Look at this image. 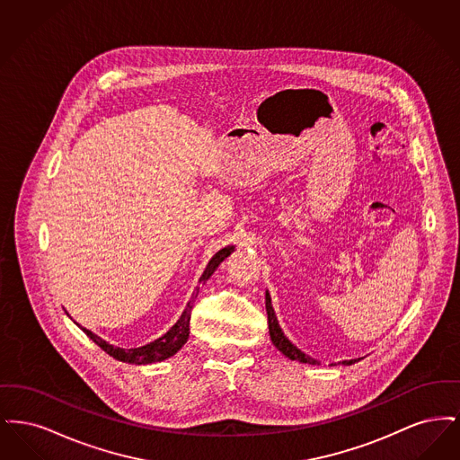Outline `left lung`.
<instances>
[{
    "instance_id": "8db88e82",
    "label": "left lung",
    "mask_w": 460,
    "mask_h": 460,
    "mask_svg": "<svg viewBox=\"0 0 460 460\" xmlns=\"http://www.w3.org/2000/svg\"><path fill=\"white\" fill-rule=\"evenodd\" d=\"M265 308H267L269 334H270V340H272L274 347H276L278 350L281 351L283 355H286L288 358H291V360H298V362L312 364V366L319 364L317 360H314L312 357H308V355L304 353V351L298 350V349H296V347H295V345L286 338L283 329L279 328V324H278V319H276L274 308H272V304H270V295H269V293H265ZM353 362H357V360H345L343 364H349V366H350Z\"/></svg>"
}]
</instances>
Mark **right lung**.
<instances>
[{
	"instance_id": "1",
	"label": "right lung",
	"mask_w": 460,
	"mask_h": 460,
	"mask_svg": "<svg viewBox=\"0 0 460 460\" xmlns=\"http://www.w3.org/2000/svg\"><path fill=\"white\" fill-rule=\"evenodd\" d=\"M234 250V246H226L219 250L207 265L205 272L201 274L199 281H207L214 270L219 267V263L231 255V252ZM199 289V288H198ZM197 293L193 295V298L188 302V305L184 308L182 315L179 317V321L175 323L172 328L169 329L162 338L155 340L152 343L145 345V347H137V349H119V347H113L107 343L105 340H102L98 334L91 332L89 329H83L89 338L102 349L103 351H107L110 357H113L115 360H120V362H128V364H136V366H141V364H152V362H160V360H165L169 357L175 355L177 351L182 349V345L188 341L190 338V319H191V310H193V304H195V298H197Z\"/></svg>"
}]
</instances>
